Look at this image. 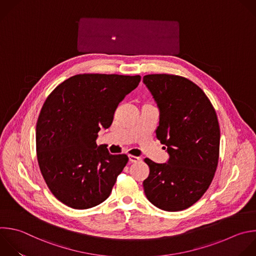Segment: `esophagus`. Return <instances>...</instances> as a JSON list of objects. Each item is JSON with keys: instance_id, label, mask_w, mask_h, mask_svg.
<instances>
[{"instance_id": "obj_1", "label": "esophagus", "mask_w": 256, "mask_h": 256, "mask_svg": "<svg viewBox=\"0 0 256 256\" xmlns=\"http://www.w3.org/2000/svg\"><path fill=\"white\" fill-rule=\"evenodd\" d=\"M128 160H130V162H136L140 160V158L130 154V156H128Z\"/></svg>"}]
</instances>
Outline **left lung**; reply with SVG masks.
<instances>
[{
  "instance_id": "1",
  "label": "left lung",
  "mask_w": 256,
  "mask_h": 256,
  "mask_svg": "<svg viewBox=\"0 0 256 256\" xmlns=\"http://www.w3.org/2000/svg\"><path fill=\"white\" fill-rule=\"evenodd\" d=\"M144 83L160 110L156 138L168 160L150 158L142 182L148 200L164 211H181L195 204L209 188L218 164L220 128L215 110L191 80L171 74L144 75Z\"/></svg>"
}]
</instances>
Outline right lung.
<instances>
[{"mask_svg": "<svg viewBox=\"0 0 256 256\" xmlns=\"http://www.w3.org/2000/svg\"><path fill=\"white\" fill-rule=\"evenodd\" d=\"M140 81V75L78 74L47 98L36 126L37 158L48 188L66 206L88 209L110 195L128 158L110 154L96 138Z\"/></svg>", "mask_w": 256, "mask_h": 256, "instance_id": "1", "label": "right lung"}]
</instances>
